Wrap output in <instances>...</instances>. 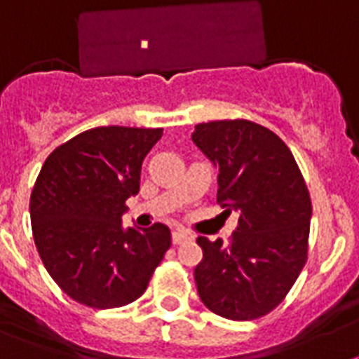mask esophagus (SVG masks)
Listing matches in <instances>:
<instances>
[{"label":"esophagus","mask_w":359,"mask_h":359,"mask_svg":"<svg viewBox=\"0 0 359 359\" xmlns=\"http://www.w3.org/2000/svg\"><path fill=\"white\" fill-rule=\"evenodd\" d=\"M189 238H191V236H189L188 232H184V230H173V234H171V240H173L175 245H179V243L189 240Z\"/></svg>","instance_id":"obj_1"}]
</instances>
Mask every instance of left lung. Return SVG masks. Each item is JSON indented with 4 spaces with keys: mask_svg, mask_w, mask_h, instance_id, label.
<instances>
[{
    "mask_svg": "<svg viewBox=\"0 0 359 359\" xmlns=\"http://www.w3.org/2000/svg\"><path fill=\"white\" fill-rule=\"evenodd\" d=\"M194 144L217 170V201L240 214L229 243L197 238L203 304L232 321L280 304L308 256L311 203L301 170L275 133L247 119L195 125Z\"/></svg>",
    "mask_w": 359,
    "mask_h": 359,
    "instance_id": "left-lung-1",
    "label": "left lung"
}]
</instances>
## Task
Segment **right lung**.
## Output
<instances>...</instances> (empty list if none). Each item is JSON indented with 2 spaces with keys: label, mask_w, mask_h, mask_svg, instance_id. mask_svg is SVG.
<instances>
[{
  "label": "right lung",
  "mask_w": 359,
  "mask_h": 359,
  "mask_svg": "<svg viewBox=\"0 0 359 359\" xmlns=\"http://www.w3.org/2000/svg\"><path fill=\"white\" fill-rule=\"evenodd\" d=\"M162 129L95 127L43 162L29 212L46 269L74 301L119 308L136 301L171 245L170 229L121 225L138 195L145 154Z\"/></svg>",
  "instance_id": "1"
}]
</instances>
